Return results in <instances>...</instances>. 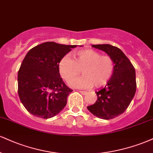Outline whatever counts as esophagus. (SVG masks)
<instances>
[{
    "mask_svg": "<svg viewBox=\"0 0 153 153\" xmlns=\"http://www.w3.org/2000/svg\"><path fill=\"white\" fill-rule=\"evenodd\" d=\"M80 93H81L82 95H87L88 93L87 91H80Z\"/></svg>",
    "mask_w": 153,
    "mask_h": 153,
    "instance_id": "1",
    "label": "esophagus"
}]
</instances>
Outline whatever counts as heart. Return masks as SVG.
<instances>
[{"mask_svg":"<svg viewBox=\"0 0 153 153\" xmlns=\"http://www.w3.org/2000/svg\"><path fill=\"white\" fill-rule=\"evenodd\" d=\"M72 59L63 57L59 62L61 77L70 82L82 71L84 75L73 80L71 85L78 88H100L107 84L114 72V62L108 56H101L97 51L86 49L74 53Z\"/></svg>","mask_w":153,"mask_h":153,"instance_id":"1","label":"heart"}]
</instances>
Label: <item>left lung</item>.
Masks as SVG:
<instances>
[{"label": "left lung", "mask_w": 153, "mask_h": 153, "mask_svg": "<svg viewBox=\"0 0 153 153\" xmlns=\"http://www.w3.org/2000/svg\"><path fill=\"white\" fill-rule=\"evenodd\" d=\"M113 59L114 72L105 87L96 92L97 100L88 106L91 113L104 120L115 118L126 111L136 91L135 70L129 59L118 48L109 44L93 45Z\"/></svg>", "instance_id": "obj_1"}]
</instances>
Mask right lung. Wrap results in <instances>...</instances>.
I'll list each match as a JSON object with an SVG mask.
<instances>
[{
  "instance_id": "obj_1",
  "label": "right lung",
  "mask_w": 153,
  "mask_h": 153,
  "mask_svg": "<svg viewBox=\"0 0 153 153\" xmlns=\"http://www.w3.org/2000/svg\"><path fill=\"white\" fill-rule=\"evenodd\" d=\"M76 46L45 42L27 52L18 71V85L20 100L30 114L48 119L65 108L73 90L60 78L58 65Z\"/></svg>"
}]
</instances>
